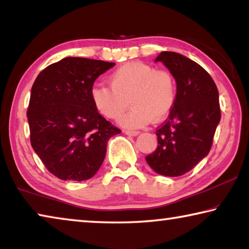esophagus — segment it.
Masks as SVG:
<instances>
[{"mask_svg":"<svg viewBox=\"0 0 249 249\" xmlns=\"http://www.w3.org/2000/svg\"><path fill=\"white\" fill-rule=\"evenodd\" d=\"M126 135H129V136H137L140 132H137V130H125L124 132Z\"/></svg>","mask_w":249,"mask_h":249,"instance_id":"34e87169","label":"esophagus"}]
</instances>
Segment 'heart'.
I'll use <instances>...</instances> for the list:
<instances>
[{
	"mask_svg": "<svg viewBox=\"0 0 249 249\" xmlns=\"http://www.w3.org/2000/svg\"><path fill=\"white\" fill-rule=\"evenodd\" d=\"M176 94V80L169 71L142 61L121 66L111 75V86L95 84L90 91L96 111L109 120L121 117L130 101L133 108L120 120L126 128L162 121L174 107Z\"/></svg>",
	"mask_w": 249,
	"mask_h": 249,
	"instance_id": "1",
	"label": "heart"
}]
</instances>
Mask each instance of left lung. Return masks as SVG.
Masks as SVG:
<instances>
[{"label": "left lung", "instance_id": "8db88e82", "mask_svg": "<svg viewBox=\"0 0 249 249\" xmlns=\"http://www.w3.org/2000/svg\"><path fill=\"white\" fill-rule=\"evenodd\" d=\"M158 61L174 75L177 94L169 117L156 130L157 149L146 161L159 175L179 177L209 154L221 121L218 91L211 75L183 54L161 52Z\"/></svg>", "mask_w": 249, "mask_h": 249}]
</instances>
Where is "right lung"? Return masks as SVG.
Wrapping results in <instances>:
<instances>
[{
	"instance_id": "obj_1",
	"label": "right lung",
	"mask_w": 249,
	"mask_h": 249,
	"mask_svg": "<svg viewBox=\"0 0 249 249\" xmlns=\"http://www.w3.org/2000/svg\"><path fill=\"white\" fill-rule=\"evenodd\" d=\"M114 62L67 57L37 75L27 120L33 149L61 180L83 181L102 165L107 142L121 130L96 111L90 91Z\"/></svg>"
}]
</instances>
